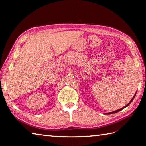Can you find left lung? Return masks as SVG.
<instances>
[{
    "label": "left lung",
    "mask_w": 146,
    "mask_h": 146,
    "mask_svg": "<svg viewBox=\"0 0 146 146\" xmlns=\"http://www.w3.org/2000/svg\"><path fill=\"white\" fill-rule=\"evenodd\" d=\"M135 95H136V93L135 94L134 97H133V98H132V99H131V101H130V102H129V103H128V104H127L126 106H124V107H123V108H121V109H119V110H117V111H113V112H111V113H108V114H113V113H117V112H118V111H121V110H122L123 108H125V107H127V106H129V105L130 104V103L132 102V101H133V99H134V98H135Z\"/></svg>",
    "instance_id": "obj_1"
}]
</instances>
